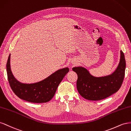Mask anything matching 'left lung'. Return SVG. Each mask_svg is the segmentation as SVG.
I'll return each instance as SVG.
<instances>
[{
    "instance_id": "1",
    "label": "left lung",
    "mask_w": 131,
    "mask_h": 131,
    "mask_svg": "<svg viewBox=\"0 0 131 131\" xmlns=\"http://www.w3.org/2000/svg\"><path fill=\"white\" fill-rule=\"evenodd\" d=\"M126 68L125 55L121 50V58L115 71L110 75L102 77L92 76L87 69L75 67L73 71L77 74V89L80 94L89 100L105 99L120 88L124 79Z\"/></svg>"
}]
</instances>
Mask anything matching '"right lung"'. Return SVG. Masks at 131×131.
I'll return each mask as SVG.
<instances>
[{
    "mask_svg": "<svg viewBox=\"0 0 131 131\" xmlns=\"http://www.w3.org/2000/svg\"><path fill=\"white\" fill-rule=\"evenodd\" d=\"M10 54L6 63L7 79L10 87L18 98L28 102L43 103L50 101L58 85L69 71L68 68L57 71L44 80L35 83H22L15 79L10 69Z\"/></svg>",
    "mask_w": 131,
    "mask_h": 131,
    "instance_id": "right-lung-1",
    "label": "right lung"
}]
</instances>
